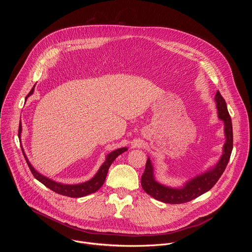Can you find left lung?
Instances as JSON below:
<instances>
[{
	"label": "left lung",
	"instance_id": "1",
	"mask_svg": "<svg viewBox=\"0 0 252 252\" xmlns=\"http://www.w3.org/2000/svg\"><path fill=\"white\" fill-rule=\"evenodd\" d=\"M215 101H217L219 118L224 123V133L226 138L223 146V153L219 162L207 171L191 178L184 187L176 189L163 186L156 181L154 166L149 158L145 172L141 175V187L148 194L164 203L179 204L189 202L198 197L208 191L218 183L230 158L233 148V134L231 119L227 111L226 102L220 92L215 94Z\"/></svg>",
	"mask_w": 252,
	"mask_h": 252
}]
</instances>
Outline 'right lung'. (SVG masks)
Here are the masks:
<instances>
[{"label":"right lung","instance_id":"obj_1","mask_svg":"<svg viewBox=\"0 0 252 252\" xmlns=\"http://www.w3.org/2000/svg\"><path fill=\"white\" fill-rule=\"evenodd\" d=\"M34 90V86L33 88L31 90V92L29 93V94L26 96V99L28 96H30ZM22 132V126H19V135H21ZM23 155L26 158V161L32 173V175L34 176L35 179H38L40 183H42L44 186H46L47 188H49L50 189H52L53 191H55L56 193L62 194V195H65L68 197H82V196H86L88 194L94 193L96 190H98L101 186L103 185L104 181H105V177L107 174V171H109V168L111 166V164L114 162V160L123 153H125L126 151H127L126 148H122V149H118L114 152H112L111 154H109L105 158L104 162L101 164V166L99 167V169L97 170V172L95 173V175L90 179V181L83 183V184H78V185H63V184H60L57 182L52 181L51 178L44 176L43 174H41L40 172H38L35 170L32 165L31 164V162L29 161L23 148Z\"/></svg>","mask_w":252,"mask_h":252}]
</instances>
